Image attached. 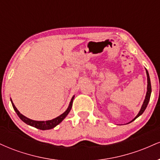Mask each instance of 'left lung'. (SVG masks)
<instances>
[{"label": "left lung", "mask_w": 160, "mask_h": 160, "mask_svg": "<svg viewBox=\"0 0 160 160\" xmlns=\"http://www.w3.org/2000/svg\"><path fill=\"white\" fill-rule=\"evenodd\" d=\"M146 73H147V77H148V89H147L146 96H145V99H144V103H143L142 106H141V108L140 111H139V113H138V115L135 117V118L133 119L131 121V122H132V121L135 120V119L138 118V117L139 116H141L143 113H144V111H145V109H146L147 106H148V102H149V101H150V95H151V83H150V80L149 74H148V71H147V70H146Z\"/></svg>", "instance_id": "8db88e82"}]
</instances>
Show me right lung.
<instances>
[{"label": "right lung", "mask_w": 160, "mask_h": 160, "mask_svg": "<svg viewBox=\"0 0 160 160\" xmlns=\"http://www.w3.org/2000/svg\"><path fill=\"white\" fill-rule=\"evenodd\" d=\"M74 96H73V98H71V102H70L68 108L66 111L64 112L62 114H61L58 117H57L56 118L52 119L51 120H47V121H36V120H31V119H28V117H25V116L20 113V112L18 111L17 108H16V106L14 105V104L12 103V100H11V102H12V108H13L14 111H16V113H17V115L19 116V117L24 122L29 125V126H33V127H35L38 129H41V130H47V129H51V128H53L54 127H56L57 125H58L60 122H62L64 119L67 117V115L68 114L70 111H71V108H72V103H73V100H74Z\"/></svg>", "instance_id": "1"}]
</instances>
